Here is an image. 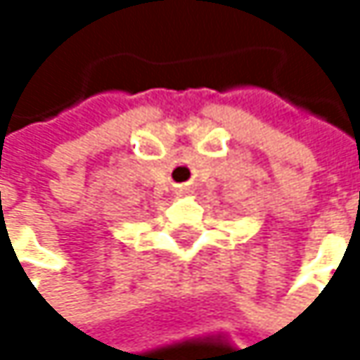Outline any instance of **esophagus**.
<instances>
[{"label":"esophagus","instance_id":"obj_1","mask_svg":"<svg viewBox=\"0 0 360 360\" xmlns=\"http://www.w3.org/2000/svg\"><path fill=\"white\" fill-rule=\"evenodd\" d=\"M179 192H181V194H186V192H188V190H186V188H181V190H179Z\"/></svg>","mask_w":360,"mask_h":360}]
</instances>
